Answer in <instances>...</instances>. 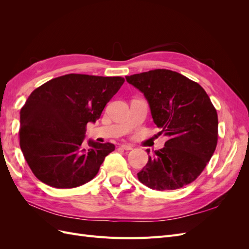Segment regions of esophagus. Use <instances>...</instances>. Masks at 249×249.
<instances>
[{"instance_id":"obj_1","label":"esophagus","mask_w":249,"mask_h":249,"mask_svg":"<svg viewBox=\"0 0 249 249\" xmlns=\"http://www.w3.org/2000/svg\"><path fill=\"white\" fill-rule=\"evenodd\" d=\"M120 146H122V148H124V149H125V150H131V149H133V145L127 144V143H124V144H122Z\"/></svg>"}]
</instances>
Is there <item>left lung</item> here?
Masks as SVG:
<instances>
[{
	"mask_svg": "<svg viewBox=\"0 0 249 249\" xmlns=\"http://www.w3.org/2000/svg\"><path fill=\"white\" fill-rule=\"evenodd\" d=\"M144 95L156 125L168 137L163 148L148 156L138 179L154 190H176L192 183L213 156L218 116L199 84L168 70L125 77ZM147 154L149 150H146Z\"/></svg>",
	"mask_w": 249,
	"mask_h": 249,
	"instance_id": "left-lung-1",
	"label": "left lung"
}]
</instances>
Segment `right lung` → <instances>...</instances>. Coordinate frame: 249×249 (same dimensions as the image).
<instances>
[{
  "label": "right lung",
  "instance_id": "obj_1",
  "mask_svg": "<svg viewBox=\"0 0 249 249\" xmlns=\"http://www.w3.org/2000/svg\"><path fill=\"white\" fill-rule=\"evenodd\" d=\"M124 82L122 77L70 73L30 94L20 110L19 145L37 178L69 189L96 176L115 145L91 139L85 145L86 124L101 117Z\"/></svg>",
  "mask_w": 249,
  "mask_h": 249
}]
</instances>
